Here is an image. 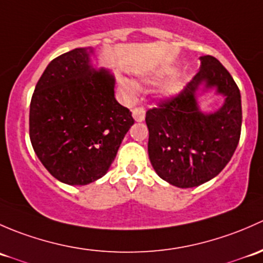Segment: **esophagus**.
<instances>
[{
	"instance_id": "1",
	"label": "esophagus",
	"mask_w": 263,
	"mask_h": 263,
	"mask_svg": "<svg viewBox=\"0 0 263 263\" xmlns=\"http://www.w3.org/2000/svg\"><path fill=\"white\" fill-rule=\"evenodd\" d=\"M132 112L135 121H143L145 119V110L143 107H135V109H133Z\"/></svg>"
}]
</instances>
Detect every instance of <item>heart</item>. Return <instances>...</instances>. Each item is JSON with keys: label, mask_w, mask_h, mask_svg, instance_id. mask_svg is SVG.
<instances>
[{"label": "heart", "mask_w": 263, "mask_h": 263, "mask_svg": "<svg viewBox=\"0 0 263 263\" xmlns=\"http://www.w3.org/2000/svg\"><path fill=\"white\" fill-rule=\"evenodd\" d=\"M171 73L172 72L168 71V69H159V71H157L149 78V82L156 83L158 82V81L164 80V78L168 77ZM120 86L121 90H123V92L125 93V96L128 97V99H134V97L137 96L138 87L133 81L128 80V78H124V80H121ZM183 87H185V81H183V78L181 77V76H176V77H173L172 80H170L168 82L163 86V88H162V95H163L164 97H167V99H172V97L177 96V95L183 90Z\"/></svg>", "instance_id": "heart-1"}]
</instances>
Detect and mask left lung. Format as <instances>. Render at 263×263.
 <instances>
[{
    "label": "left lung",
    "instance_id": "obj_1",
    "mask_svg": "<svg viewBox=\"0 0 263 263\" xmlns=\"http://www.w3.org/2000/svg\"><path fill=\"white\" fill-rule=\"evenodd\" d=\"M200 71L178 96L147 111L148 154L162 180L181 189L202 185L231 161L242 128L240 92L231 73L212 55L200 57ZM213 88L224 104L204 113L197 96Z\"/></svg>",
    "mask_w": 263,
    "mask_h": 263
}]
</instances>
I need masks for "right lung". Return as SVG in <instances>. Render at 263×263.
Wrapping results in <instances>:
<instances>
[{"label": "right lung", "mask_w": 263, "mask_h": 263, "mask_svg": "<svg viewBox=\"0 0 263 263\" xmlns=\"http://www.w3.org/2000/svg\"><path fill=\"white\" fill-rule=\"evenodd\" d=\"M92 48H76L48 64L30 102V140L53 177L72 186L106 175L134 124L115 99V77L92 64Z\"/></svg>", "instance_id": "right-lung-1"}]
</instances>
